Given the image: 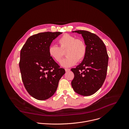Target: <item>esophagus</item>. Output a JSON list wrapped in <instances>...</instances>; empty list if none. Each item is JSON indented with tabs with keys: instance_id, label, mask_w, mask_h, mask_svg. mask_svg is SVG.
I'll use <instances>...</instances> for the list:
<instances>
[{
	"instance_id": "1",
	"label": "esophagus",
	"mask_w": 129,
	"mask_h": 129,
	"mask_svg": "<svg viewBox=\"0 0 129 129\" xmlns=\"http://www.w3.org/2000/svg\"><path fill=\"white\" fill-rule=\"evenodd\" d=\"M65 70L66 72H69L70 71V69H68V68H65Z\"/></svg>"
}]
</instances>
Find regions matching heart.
<instances>
[{
	"label": "heart",
	"mask_w": 129,
	"mask_h": 129,
	"mask_svg": "<svg viewBox=\"0 0 129 129\" xmlns=\"http://www.w3.org/2000/svg\"><path fill=\"white\" fill-rule=\"evenodd\" d=\"M59 46L52 44L48 49L49 55L57 62H60L65 51L67 56L60 62L62 66L69 67L74 65L77 61H81L86 54L87 47L85 42L82 39H77L71 35L66 34L58 40Z\"/></svg>",
	"instance_id": "heart-1"
}]
</instances>
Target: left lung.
<instances>
[{"instance_id": "obj_1", "label": "left lung", "mask_w": 129, "mask_h": 129, "mask_svg": "<svg viewBox=\"0 0 129 129\" xmlns=\"http://www.w3.org/2000/svg\"><path fill=\"white\" fill-rule=\"evenodd\" d=\"M72 32L82 34L87 51L82 63L71 69L74 74L72 86L79 94L91 95L102 86L106 78L108 62L106 48L95 34L83 30Z\"/></svg>"}]
</instances>
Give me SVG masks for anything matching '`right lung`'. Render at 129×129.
Returning a JSON list of instances; mask_svg holds the SVG:
<instances>
[{"label":"right lung","mask_w":129,"mask_h":129,"mask_svg":"<svg viewBox=\"0 0 129 129\" xmlns=\"http://www.w3.org/2000/svg\"><path fill=\"white\" fill-rule=\"evenodd\" d=\"M62 33L48 31L34 35L21 49L19 67L22 79L29 94L38 100L51 98L65 73L48 52L53 40Z\"/></svg>","instance_id":"1"}]
</instances>
